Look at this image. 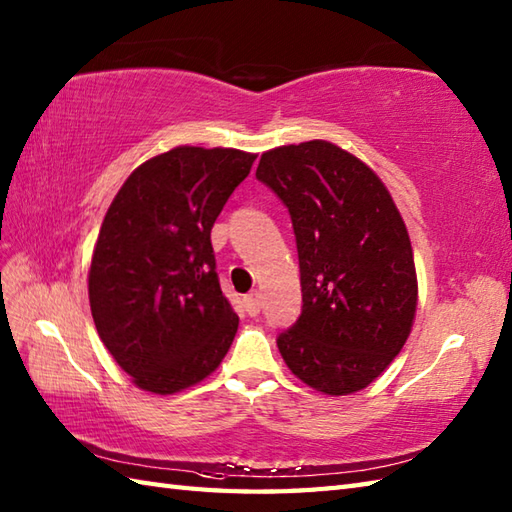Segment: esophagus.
<instances>
[{
    "label": "esophagus",
    "instance_id": "1",
    "mask_svg": "<svg viewBox=\"0 0 512 512\" xmlns=\"http://www.w3.org/2000/svg\"><path fill=\"white\" fill-rule=\"evenodd\" d=\"M259 308H262V303H259V292L257 290L244 297V310L250 314V317H257Z\"/></svg>",
    "mask_w": 512,
    "mask_h": 512
}]
</instances>
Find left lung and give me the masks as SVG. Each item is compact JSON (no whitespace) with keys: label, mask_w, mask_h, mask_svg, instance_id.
<instances>
[{"label":"left lung","mask_w":512,"mask_h":512,"mask_svg":"<svg viewBox=\"0 0 512 512\" xmlns=\"http://www.w3.org/2000/svg\"><path fill=\"white\" fill-rule=\"evenodd\" d=\"M257 178L288 206L303 310L277 347L328 396L365 389L407 343L418 306L413 248L374 169L330 140L264 151Z\"/></svg>","instance_id":"8db88e82"}]
</instances>
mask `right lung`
Returning a JSON list of instances; mask_svg holds the SVG:
<instances>
[{
	"instance_id": "1",
	"label": "right lung",
	"mask_w": 512,
	"mask_h": 512,
	"mask_svg": "<svg viewBox=\"0 0 512 512\" xmlns=\"http://www.w3.org/2000/svg\"><path fill=\"white\" fill-rule=\"evenodd\" d=\"M257 154L180 145L145 160L105 213L88 270L92 319L132 383L158 396L220 367L239 319L215 273L211 228Z\"/></svg>"
}]
</instances>
